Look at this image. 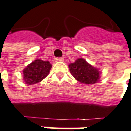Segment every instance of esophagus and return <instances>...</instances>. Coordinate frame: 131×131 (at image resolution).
Returning <instances> with one entry per match:
<instances>
[{"label":"esophagus","mask_w":131,"mask_h":131,"mask_svg":"<svg viewBox=\"0 0 131 131\" xmlns=\"http://www.w3.org/2000/svg\"><path fill=\"white\" fill-rule=\"evenodd\" d=\"M55 61L56 62H63L64 61V59L62 57H57L55 59Z\"/></svg>","instance_id":"obj_1"}]
</instances>
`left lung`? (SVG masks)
<instances>
[{
  "mask_svg": "<svg viewBox=\"0 0 131 131\" xmlns=\"http://www.w3.org/2000/svg\"><path fill=\"white\" fill-rule=\"evenodd\" d=\"M72 76L84 84H94L100 79V71L83 58H79L69 66Z\"/></svg>",
  "mask_w": 131,
  "mask_h": 131,
  "instance_id": "left-lung-1",
  "label": "left lung"
}]
</instances>
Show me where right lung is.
Wrapping results in <instances>:
<instances>
[{
    "instance_id": "1",
    "label": "right lung",
    "mask_w": 131,
    "mask_h": 131,
    "mask_svg": "<svg viewBox=\"0 0 131 131\" xmlns=\"http://www.w3.org/2000/svg\"><path fill=\"white\" fill-rule=\"evenodd\" d=\"M51 67L52 65L48 61L39 59L34 60L23 70L24 81L28 85L41 82L48 75Z\"/></svg>"
}]
</instances>
